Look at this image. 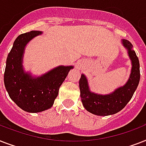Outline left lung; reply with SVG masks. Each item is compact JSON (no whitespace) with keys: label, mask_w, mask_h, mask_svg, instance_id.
<instances>
[{"label":"left lung","mask_w":146,"mask_h":146,"mask_svg":"<svg viewBox=\"0 0 146 146\" xmlns=\"http://www.w3.org/2000/svg\"><path fill=\"white\" fill-rule=\"evenodd\" d=\"M121 43L127 49L132 65L129 79L123 86L106 95L96 93L90 90L86 76L81 75L80 89L82 104L86 111L95 115H112L120 111L130 101L138 86L140 80L138 57L133 49V44L128 40L122 39Z\"/></svg>","instance_id":"obj_1"}]
</instances>
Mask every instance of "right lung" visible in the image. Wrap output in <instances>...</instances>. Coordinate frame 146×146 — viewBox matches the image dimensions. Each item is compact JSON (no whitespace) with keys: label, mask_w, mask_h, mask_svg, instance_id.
Listing matches in <instances>:
<instances>
[{"label":"right lung","mask_w":146,"mask_h":146,"mask_svg":"<svg viewBox=\"0 0 146 146\" xmlns=\"http://www.w3.org/2000/svg\"><path fill=\"white\" fill-rule=\"evenodd\" d=\"M42 34L30 31L19 35L13 42L6 62L4 85L9 96L17 106L29 113H38L50 108L59 89L73 66H58L36 76L23 67V56L29 42Z\"/></svg>","instance_id":"obj_1"}]
</instances>
